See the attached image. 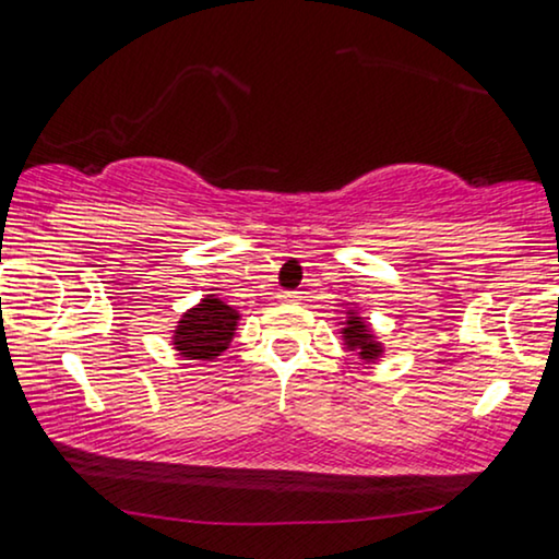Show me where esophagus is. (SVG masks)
<instances>
[{"mask_svg": "<svg viewBox=\"0 0 559 559\" xmlns=\"http://www.w3.org/2000/svg\"><path fill=\"white\" fill-rule=\"evenodd\" d=\"M278 299L281 301H299V292H281Z\"/></svg>", "mask_w": 559, "mask_h": 559, "instance_id": "1", "label": "esophagus"}]
</instances>
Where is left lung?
Listing matches in <instances>:
<instances>
[{"label":"left lung","mask_w":559,"mask_h":559,"mask_svg":"<svg viewBox=\"0 0 559 559\" xmlns=\"http://www.w3.org/2000/svg\"><path fill=\"white\" fill-rule=\"evenodd\" d=\"M352 318L346 320L344 325V344L348 352H356L361 359H378L380 356V344L372 338V331L365 325V320L356 318L354 312H348Z\"/></svg>","instance_id":"1"}]
</instances>
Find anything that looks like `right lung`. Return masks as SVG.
Returning <instances> with one entry per match:
<instances>
[{"label":"right lung","instance_id":"obj_1","mask_svg":"<svg viewBox=\"0 0 559 559\" xmlns=\"http://www.w3.org/2000/svg\"><path fill=\"white\" fill-rule=\"evenodd\" d=\"M237 320V309L215 297H205L179 320V328L174 331V348L190 359L211 361L231 344Z\"/></svg>","mask_w":559,"mask_h":559}]
</instances>
